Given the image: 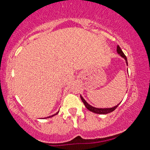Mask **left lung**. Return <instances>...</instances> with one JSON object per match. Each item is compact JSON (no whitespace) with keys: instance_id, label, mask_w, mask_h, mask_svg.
I'll list each match as a JSON object with an SVG mask.
<instances>
[{"instance_id":"1","label":"left lung","mask_w":150,"mask_h":150,"mask_svg":"<svg viewBox=\"0 0 150 150\" xmlns=\"http://www.w3.org/2000/svg\"><path fill=\"white\" fill-rule=\"evenodd\" d=\"M117 54H120V56H121L123 58H124V60L126 61L127 66H128L127 57H126L125 54H124V52H123V51L121 50V49L120 48V47L118 45H117ZM81 98L82 101H83V104L85 105V107H86V109H87V110H89V111L92 112L96 113V114H107V113L112 112L114 111V110H115L117 107H118V105H119V103H118L117 105H116V106H115V107H111V108H96V107H92V106L89 105V103H88L85 100V99L83 98L81 96Z\"/></svg>"}]
</instances>
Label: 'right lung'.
Returning <instances> with one entry per match:
<instances>
[{"label": "right lung", "mask_w": 150, "mask_h": 150, "mask_svg": "<svg viewBox=\"0 0 150 150\" xmlns=\"http://www.w3.org/2000/svg\"><path fill=\"white\" fill-rule=\"evenodd\" d=\"M58 112H57V113H55V114L52 115H51V116H49V117H52V116H54V115H57V114H58Z\"/></svg>", "instance_id": "right-lung-1"}]
</instances>
